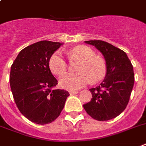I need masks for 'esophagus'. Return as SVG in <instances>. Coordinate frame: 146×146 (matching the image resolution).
<instances>
[{"instance_id":"34e87169","label":"esophagus","mask_w":146,"mask_h":146,"mask_svg":"<svg viewBox=\"0 0 146 146\" xmlns=\"http://www.w3.org/2000/svg\"><path fill=\"white\" fill-rule=\"evenodd\" d=\"M79 93V91L78 90H70V95H73V94H76V93Z\"/></svg>"}]
</instances>
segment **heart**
I'll list each match as a JSON object with an SVG mask.
<instances>
[{
	"label": "heart",
	"instance_id": "obj_1",
	"mask_svg": "<svg viewBox=\"0 0 146 146\" xmlns=\"http://www.w3.org/2000/svg\"><path fill=\"white\" fill-rule=\"evenodd\" d=\"M71 60H79L81 63L77 74H65L60 78V85L66 90H75L85 86L92 80L97 83L103 80L106 73V66L102 59L96 56L95 52L86 46H78L69 51ZM49 67L54 75L61 76L67 70V63L60 51L51 56Z\"/></svg>",
	"mask_w": 146,
	"mask_h": 146
}]
</instances>
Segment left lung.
<instances>
[{
  "instance_id": "8db88e82",
  "label": "left lung",
  "mask_w": 146,
  "mask_h": 146,
  "mask_svg": "<svg viewBox=\"0 0 146 146\" xmlns=\"http://www.w3.org/2000/svg\"><path fill=\"white\" fill-rule=\"evenodd\" d=\"M85 43L94 46L103 54L106 73L99 86L90 90L93 98L83 108L94 119H112L127 106L135 81L133 66L124 51L107 42L88 40Z\"/></svg>"
}]
</instances>
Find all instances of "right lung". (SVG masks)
<instances>
[{"label": "right lung", "mask_w": 146, "mask_h": 146, "mask_svg": "<svg viewBox=\"0 0 146 146\" xmlns=\"http://www.w3.org/2000/svg\"><path fill=\"white\" fill-rule=\"evenodd\" d=\"M63 45L42 40L19 53L11 67L10 85L16 105L23 115L36 124H48L58 117L70 94L54 90L57 80L51 73L49 60Z\"/></svg>", "instance_id": "1"}]
</instances>
